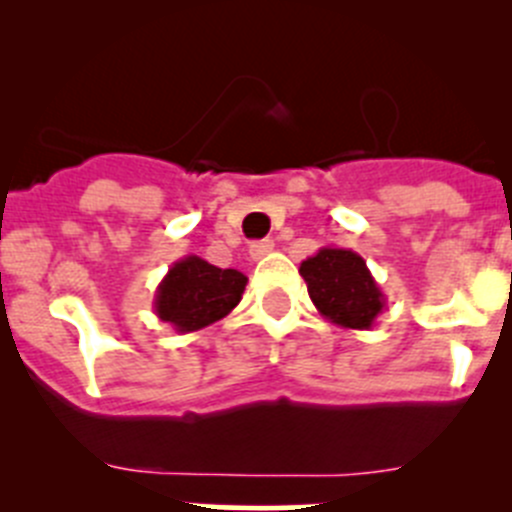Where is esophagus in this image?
<instances>
[{"label": "esophagus", "mask_w": 512, "mask_h": 512, "mask_svg": "<svg viewBox=\"0 0 512 512\" xmlns=\"http://www.w3.org/2000/svg\"><path fill=\"white\" fill-rule=\"evenodd\" d=\"M271 251H274V241H256V243H251V248H248V253H251L253 261H261L264 256H269Z\"/></svg>", "instance_id": "esophagus-1"}]
</instances>
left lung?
Instances as JSON below:
<instances>
[{
    "mask_svg": "<svg viewBox=\"0 0 512 512\" xmlns=\"http://www.w3.org/2000/svg\"><path fill=\"white\" fill-rule=\"evenodd\" d=\"M300 274L312 305L341 328L369 330L387 305L366 261L351 248L323 246L302 261Z\"/></svg>",
    "mask_w": 512,
    "mask_h": 512,
    "instance_id": "obj_1",
    "label": "left lung"
}]
</instances>
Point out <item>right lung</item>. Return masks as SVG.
Masks as SVG:
<instances>
[{
  "label": "right lung",
  "instance_id": "add662e5",
  "mask_svg": "<svg viewBox=\"0 0 512 512\" xmlns=\"http://www.w3.org/2000/svg\"><path fill=\"white\" fill-rule=\"evenodd\" d=\"M248 277L217 269L200 256L174 261L153 295V312L176 333H194L223 320L243 297Z\"/></svg>",
  "mask_w": 512,
  "mask_h": 512
}]
</instances>
